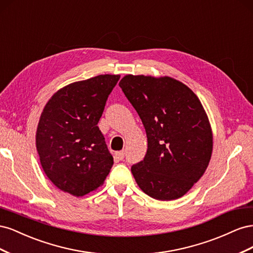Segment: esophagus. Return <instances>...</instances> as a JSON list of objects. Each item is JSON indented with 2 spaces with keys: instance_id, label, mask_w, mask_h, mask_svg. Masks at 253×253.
<instances>
[{
  "instance_id": "obj_1",
  "label": "esophagus",
  "mask_w": 253,
  "mask_h": 253,
  "mask_svg": "<svg viewBox=\"0 0 253 253\" xmlns=\"http://www.w3.org/2000/svg\"><path fill=\"white\" fill-rule=\"evenodd\" d=\"M116 157L119 159V160H122L125 158V151H119V152H116Z\"/></svg>"
}]
</instances>
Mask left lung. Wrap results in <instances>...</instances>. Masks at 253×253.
Masks as SVG:
<instances>
[{
  "label": "left lung",
  "instance_id": "1",
  "mask_svg": "<svg viewBox=\"0 0 253 253\" xmlns=\"http://www.w3.org/2000/svg\"><path fill=\"white\" fill-rule=\"evenodd\" d=\"M119 86L148 137L147 154L131 169L137 185L155 200H177L201 179L212 155V128L202 102L168 76L126 75Z\"/></svg>",
  "mask_w": 253,
  "mask_h": 253
}]
</instances>
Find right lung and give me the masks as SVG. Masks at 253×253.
Returning a JSON list of instances; mask_svg holds the SVG:
<instances>
[{
  "label": "right lung",
  "instance_id": "obj_1",
  "mask_svg": "<svg viewBox=\"0 0 253 253\" xmlns=\"http://www.w3.org/2000/svg\"><path fill=\"white\" fill-rule=\"evenodd\" d=\"M119 75H99L60 88L45 104L36 133L44 173L74 196L97 190L114 164L98 122Z\"/></svg>",
  "mask_w": 253,
  "mask_h": 253
}]
</instances>
